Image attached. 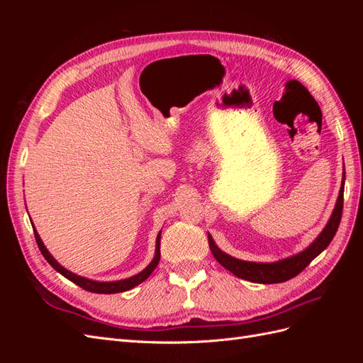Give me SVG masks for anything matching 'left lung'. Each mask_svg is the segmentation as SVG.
<instances>
[{"label":"left lung","mask_w":363,"mask_h":363,"mask_svg":"<svg viewBox=\"0 0 363 363\" xmlns=\"http://www.w3.org/2000/svg\"><path fill=\"white\" fill-rule=\"evenodd\" d=\"M342 207H344V180H342V186H340L336 207L332 213L330 221L327 223L321 235L315 239V242L309 248L301 251L300 255L288 257L284 260H279L276 263H256V262H245V260L235 259L219 250L211 236H208V247H211L213 257L221 263L225 269L233 272L239 279L255 281V283H263V284L286 281L289 279H294L295 276H298V274L309 265V263L320 255V252H323L328 247V244L332 242V239L337 232L340 216H342Z\"/></svg>","instance_id":"obj_1"}]
</instances>
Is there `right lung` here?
<instances>
[{
    "instance_id": "right-lung-1",
    "label": "right lung",
    "mask_w": 363,
    "mask_h": 363,
    "mask_svg": "<svg viewBox=\"0 0 363 363\" xmlns=\"http://www.w3.org/2000/svg\"><path fill=\"white\" fill-rule=\"evenodd\" d=\"M35 238H36V242H38V247H39V250L42 252V256L47 259V262L50 263V265L54 269H56L57 272H60L63 277H67L72 283L79 284L80 288L89 291V292H95V294H118V292H124V291H128L131 288L138 286L139 283H142V281L147 280L150 277V274L155 271V268L159 265V260H160V233H159L157 235V240H156V256H155V259H152V262L150 263V265L144 271L136 274V276H133V277L125 279V280H119V281H94V280H87L84 277L77 276V274H72L68 269H65L50 255L48 250L45 248V245H43V242L40 240L38 232H35Z\"/></svg>"
}]
</instances>
